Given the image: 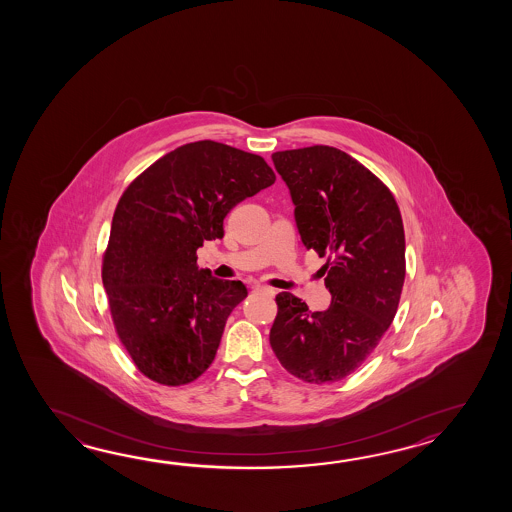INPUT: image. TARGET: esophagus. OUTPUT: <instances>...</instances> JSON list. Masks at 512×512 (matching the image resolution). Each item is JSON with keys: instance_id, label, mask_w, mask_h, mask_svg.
Instances as JSON below:
<instances>
[{"instance_id": "1", "label": "esophagus", "mask_w": 512, "mask_h": 512, "mask_svg": "<svg viewBox=\"0 0 512 512\" xmlns=\"http://www.w3.org/2000/svg\"><path fill=\"white\" fill-rule=\"evenodd\" d=\"M252 289H254V291H258V293H265L267 296H274V291L269 289V287H263V285H254Z\"/></svg>"}]
</instances>
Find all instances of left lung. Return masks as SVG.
I'll use <instances>...</instances> for the list:
<instances>
[{
	"mask_svg": "<svg viewBox=\"0 0 512 512\" xmlns=\"http://www.w3.org/2000/svg\"><path fill=\"white\" fill-rule=\"evenodd\" d=\"M289 186L305 249L326 258L331 293L311 313L291 293L276 296L271 348L285 370L311 384L342 381L381 342L403 291L404 227L390 188L333 146L272 153Z\"/></svg>",
	"mask_w": 512,
	"mask_h": 512,
	"instance_id": "8db88e82",
	"label": "left lung"
}]
</instances>
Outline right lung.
I'll return each mask as SVG.
<instances>
[{"instance_id":"right-lung-1","label":"right lung","mask_w":512,"mask_h":512,"mask_svg":"<svg viewBox=\"0 0 512 512\" xmlns=\"http://www.w3.org/2000/svg\"><path fill=\"white\" fill-rule=\"evenodd\" d=\"M274 181L260 155L197 141L163 155L120 196L102 283L119 340L148 379L183 386L212 364L247 287L199 269L197 249L223 238L230 210Z\"/></svg>"}]
</instances>
